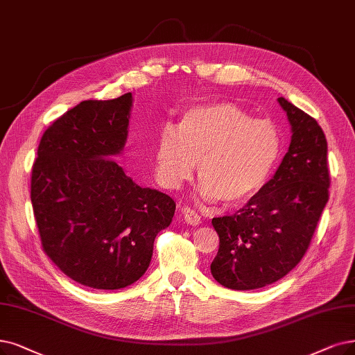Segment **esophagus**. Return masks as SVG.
Segmentation results:
<instances>
[{
	"mask_svg": "<svg viewBox=\"0 0 355 355\" xmlns=\"http://www.w3.org/2000/svg\"><path fill=\"white\" fill-rule=\"evenodd\" d=\"M182 217L185 220V223L191 224V225H198L201 223V217L198 216V212L195 209H192L191 207H182L180 208Z\"/></svg>",
	"mask_w": 355,
	"mask_h": 355,
	"instance_id": "34e87169",
	"label": "esophagus"
}]
</instances>
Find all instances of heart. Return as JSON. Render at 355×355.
I'll use <instances>...</instances> for the list:
<instances>
[{
    "label": "heart",
    "instance_id": "b5f03b06",
    "mask_svg": "<svg viewBox=\"0 0 355 355\" xmlns=\"http://www.w3.org/2000/svg\"><path fill=\"white\" fill-rule=\"evenodd\" d=\"M279 148V132L269 119H253L233 103L198 105L183 113L178 128L163 126L154 172L163 187L176 189L200 163L202 200L236 204L263 188Z\"/></svg>",
    "mask_w": 355,
    "mask_h": 355
}]
</instances>
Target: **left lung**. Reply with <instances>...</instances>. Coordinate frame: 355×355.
Returning a JSON list of instances; mask_svg holds the SVG:
<instances>
[{"label": "left lung", "instance_id": "8db88e82", "mask_svg": "<svg viewBox=\"0 0 355 355\" xmlns=\"http://www.w3.org/2000/svg\"><path fill=\"white\" fill-rule=\"evenodd\" d=\"M291 143L272 179L233 216L212 218L220 237L211 274L232 290H254L302 261L328 202V143L316 119L278 97Z\"/></svg>", "mask_w": 355, "mask_h": 355}]
</instances>
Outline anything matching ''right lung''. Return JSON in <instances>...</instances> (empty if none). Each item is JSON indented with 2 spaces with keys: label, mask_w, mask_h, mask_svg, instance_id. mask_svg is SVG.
<instances>
[{
  "label": "right lung",
  "mask_w": 355,
  "mask_h": 355,
  "mask_svg": "<svg viewBox=\"0 0 355 355\" xmlns=\"http://www.w3.org/2000/svg\"><path fill=\"white\" fill-rule=\"evenodd\" d=\"M134 97L84 101L42 135L31 200L42 246L78 284L119 290L143 277L176 204L112 157L128 138Z\"/></svg>",
  "instance_id": "obj_1"
}]
</instances>
